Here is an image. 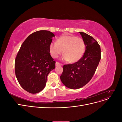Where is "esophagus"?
<instances>
[{"label": "esophagus", "mask_w": 122, "mask_h": 122, "mask_svg": "<svg viewBox=\"0 0 122 122\" xmlns=\"http://www.w3.org/2000/svg\"><path fill=\"white\" fill-rule=\"evenodd\" d=\"M55 65H56V66H62V64H61V63H60V62H59L56 61V64H55Z\"/></svg>", "instance_id": "obj_1"}]
</instances>
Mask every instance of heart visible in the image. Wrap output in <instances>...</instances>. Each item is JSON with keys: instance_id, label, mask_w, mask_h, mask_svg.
<instances>
[{"instance_id": "b5f03b06", "label": "heart", "mask_w": 122, "mask_h": 122, "mask_svg": "<svg viewBox=\"0 0 122 122\" xmlns=\"http://www.w3.org/2000/svg\"><path fill=\"white\" fill-rule=\"evenodd\" d=\"M63 50L64 59L71 63H74L82 58L86 51L83 40L74 36L64 35L58 38L56 43L50 45L51 56L57 58Z\"/></svg>"}]
</instances>
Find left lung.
Here are the masks:
<instances>
[{
  "label": "left lung",
  "instance_id": "obj_1",
  "mask_svg": "<svg viewBox=\"0 0 122 122\" xmlns=\"http://www.w3.org/2000/svg\"><path fill=\"white\" fill-rule=\"evenodd\" d=\"M86 45V51L80 60L72 64L65 65L60 78L65 86L71 89H78L92 78L101 60V48L92 36L79 32Z\"/></svg>",
  "mask_w": 122,
  "mask_h": 122
}]
</instances>
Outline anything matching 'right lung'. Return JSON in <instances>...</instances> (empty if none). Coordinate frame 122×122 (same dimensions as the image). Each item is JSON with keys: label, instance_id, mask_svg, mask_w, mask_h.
Wrapping results in <instances>:
<instances>
[{"label": "right lung", "instance_id": "right-lung-1", "mask_svg": "<svg viewBox=\"0 0 122 122\" xmlns=\"http://www.w3.org/2000/svg\"><path fill=\"white\" fill-rule=\"evenodd\" d=\"M52 32L39 30L29 35L22 44L15 61V74L24 90L31 94L42 91L47 77L55 67L50 54Z\"/></svg>", "mask_w": 122, "mask_h": 122}]
</instances>
